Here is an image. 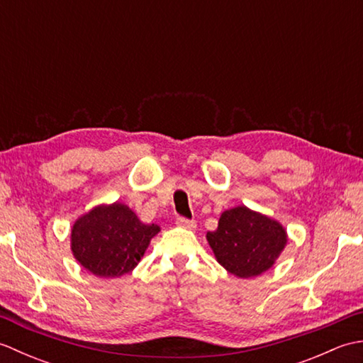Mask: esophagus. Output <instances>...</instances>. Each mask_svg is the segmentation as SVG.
I'll list each match as a JSON object with an SVG mask.
<instances>
[{
  "label": "esophagus",
  "instance_id": "obj_1",
  "mask_svg": "<svg viewBox=\"0 0 363 363\" xmlns=\"http://www.w3.org/2000/svg\"><path fill=\"white\" fill-rule=\"evenodd\" d=\"M176 225L179 228H184V229H195L196 228V223L194 220H189V218H184V217L177 218Z\"/></svg>",
  "mask_w": 363,
  "mask_h": 363
}]
</instances>
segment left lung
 I'll list each match as a JSON object with an SVG mask.
<instances>
[{"mask_svg":"<svg viewBox=\"0 0 363 363\" xmlns=\"http://www.w3.org/2000/svg\"><path fill=\"white\" fill-rule=\"evenodd\" d=\"M206 238L218 264L240 279L272 268L289 240L279 221L246 206L223 212L217 230L207 233Z\"/></svg>","mask_w":363,"mask_h":363,"instance_id":"left-lung-1","label":"left lung"}]
</instances>
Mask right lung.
Instances as JSON below:
<instances>
[{"instance_id":"right-lung-1","label":"right lung","mask_w":363,"mask_h":363,"mask_svg":"<svg viewBox=\"0 0 363 363\" xmlns=\"http://www.w3.org/2000/svg\"><path fill=\"white\" fill-rule=\"evenodd\" d=\"M159 230L154 223L138 220L126 204H101L74 221L72 252L91 274L120 277L138 265Z\"/></svg>"}]
</instances>
